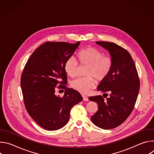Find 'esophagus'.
Segmentation results:
<instances>
[{"label":"esophagus","mask_w":154,"mask_h":154,"mask_svg":"<svg viewBox=\"0 0 154 154\" xmlns=\"http://www.w3.org/2000/svg\"><path fill=\"white\" fill-rule=\"evenodd\" d=\"M82 97H83V100L84 101H88V98L86 96L82 95Z\"/></svg>","instance_id":"obj_1"}]
</instances>
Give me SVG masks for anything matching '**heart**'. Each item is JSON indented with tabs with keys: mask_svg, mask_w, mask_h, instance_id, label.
<instances>
[{
	"mask_svg": "<svg viewBox=\"0 0 154 154\" xmlns=\"http://www.w3.org/2000/svg\"><path fill=\"white\" fill-rule=\"evenodd\" d=\"M77 60L82 66H86L85 75L71 82L70 85L73 89L85 93L94 86L95 80L102 82L110 73L113 67L112 58L93 47H87L79 52ZM64 68L66 73L69 77H74L77 75L79 63L77 60L71 57L65 61Z\"/></svg>",
	"mask_w": 154,
	"mask_h": 154,
	"instance_id": "heart-1",
	"label": "heart"
}]
</instances>
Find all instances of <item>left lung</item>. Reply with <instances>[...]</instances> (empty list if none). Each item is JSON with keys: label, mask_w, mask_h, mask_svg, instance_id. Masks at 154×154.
I'll return each mask as SVG.
<instances>
[{"label": "left lung", "mask_w": 154, "mask_h": 154, "mask_svg": "<svg viewBox=\"0 0 154 154\" xmlns=\"http://www.w3.org/2000/svg\"><path fill=\"white\" fill-rule=\"evenodd\" d=\"M96 42L109 51L113 67L108 76L97 88L103 93L109 92V97L106 100L102 96L89 97L98 105V110L91 120L101 128L112 129L122 124L133 111L140 82L134 60L127 51L113 42Z\"/></svg>", "instance_id": "1"}]
</instances>
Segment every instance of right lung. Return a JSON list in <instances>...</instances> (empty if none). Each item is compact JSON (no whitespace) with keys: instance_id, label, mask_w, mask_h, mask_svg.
<instances>
[{"instance_id":"add662e5","label":"right lung","mask_w":154,"mask_h":154,"mask_svg":"<svg viewBox=\"0 0 154 154\" xmlns=\"http://www.w3.org/2000/svg\"><path fill=\"white\" fill-rule=\"evenodd\" d=\"M80 45L48 41L38 48L27 61L20 78L26 108L41 127L58 130L69 119L71 108L83 100L80 94L66 88L67 74L64 65ZM58 84L65 90L63 97L54 94Z\"/></svg>"}]
</instances>
